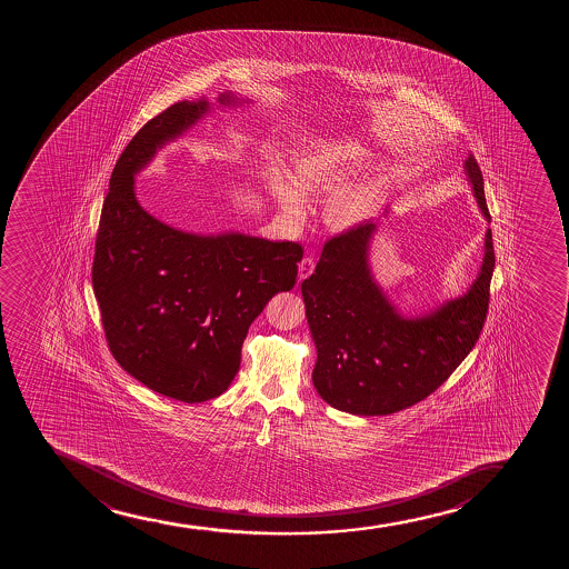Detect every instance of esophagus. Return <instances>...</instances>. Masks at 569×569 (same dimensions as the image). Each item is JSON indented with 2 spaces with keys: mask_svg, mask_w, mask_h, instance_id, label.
<instances>
[{
  "mask_svg": "<svg viewBox=\"0 0 569 569\" xmlns=\"http://www.w3.org/2000/svg\"><path fill=\"white\" fill-rule=\"evenodd\" d=\"M313 258H303V260L300 261V268H298V279H300V281L308 279L309 274L313 273Z\"/></svg>",
  "mask_w": 569,
  "mask_h": 569,
  "instance_id": "esophagus-1",
  "label": "esophagus"
}]
</instances>
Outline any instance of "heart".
<instances>
[{
	"mask_svg": "<svg viewBox=\"0 0 569 569\" xmlns=\"http://www.w3.org/2000/svg\"><path fill=\"white\" fill-rule=\"evenodd\" d=\"M368 157L370 151L359 140H328L298 156L292 174L277 163H269L263 169V182L287 214L300 216L306 209L303 193L330 190L366 164ZM379 199L381 186L376 178L341 183L328 193L325 216L336 228H353L372 214Z\"/></svg>",
	"mask_w": 569,
	"mask_h": 569,
	"instance_id": "obj_1",
	"label": "heart"
}]
</instances>
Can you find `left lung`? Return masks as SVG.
Listing matches in <instances>:
<instances>
[{"instance_id": "left-lung-1", "label": "left lung", "mask_w": 569, "mask_h": 569, "mask_svg": "<svg viewBox=\"0 0 569 569\" xmlns=\"http://www.w3.org/2000/svg\"><path fill=\"white\" fill-rule=\"evenodd\" d=\"M463 169L478 209L490 222L477 159L467 157ZM378 228L379 220H370L330 239L315 273L301 282L317 347L315 389L325 402L353 416L399 412L450 378L482 332L496 268L488 228L482 266L467 292L408 317L387 298L370 268Z\"/></svg>"}]
</instances>
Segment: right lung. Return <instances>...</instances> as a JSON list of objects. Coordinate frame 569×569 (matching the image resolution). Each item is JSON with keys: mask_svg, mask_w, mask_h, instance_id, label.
<instances>
[{"mask_svg": "<svg viewBox=\"0 0 569 569\" xmlns=\"http://www.w3.org/2000/svg\"><path fill=\"white\" fill-rule=\"evenodd\" d=\"M218 104L250 100L222 92ZM209 111L204 97L182 100L134 134L111 172L92 261L111 355L151 391L190 405L228 389L250 325L277 292L295 288L303 256L298 242L182 231L138 203V172Z\"/></svg>", "mask_w": 569, "mask_h": 569, "instance_id": "add662e5", "label": "right lung"}]
</instances>
